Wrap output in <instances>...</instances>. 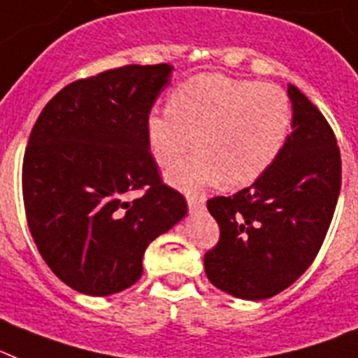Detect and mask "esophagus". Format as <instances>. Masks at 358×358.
<instances>
[{
  "mask_svg": "<svg viewBox=\"0 0 358 358\" xmlns=\"http://www.w3.org/2000/svg\"><path fill=\"white\" fill-rule=\"evenodd\" d=\"M187 206H189V211H202L203 206H206V198L196 196V194H189Z\"/></svg>",
  "mask_w": 358,
  "mask_h": 358,
  "instance_id": "esophagus-1",
  "label": "esophagus"
}]
</instances>
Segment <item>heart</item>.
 Masks as SVG:
<instances>
[{
	"label": "heart",
	"instance_id": "obj_1",
	"mask_svg": "<svg viewBox=\"0 0 358 358\" xmlns=\"http://www.w3.org/2000/svg\"><path fill=\"white\" fill-rule=\"evenodd\" d=\"M291 120L289 96L275 83L198 74L173 92L169 109L149 114L145 133L164 167L196 138L198 151L167 173L171 184L194 193L222 180L229 187L257 182L286 145Z\"/></svg>",
	"mask_w": 358,
	"mask_h": 358
}]
</instances>
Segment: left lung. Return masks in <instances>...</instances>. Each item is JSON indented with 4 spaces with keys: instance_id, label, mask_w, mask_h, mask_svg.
<instances>
[{
    "instance_id": "obj_1",
    "label": "left lung",
    "mask_w": 358,
    "mask_h": 358,
    "mask_svg": "<svg viewBox=\"0 0 358 358\" xmlns=\"http://www.w3.org/2000/svg\"><path fill=\"white\" fill-rule=\"evenodd\" d=\"M293 123L266 173L233 196L207 200L220 227L203 257L213 286L244 300L271 299L311 266L341 193V151L322 113L287 85Z\"/></svg>"
}]
</instances>
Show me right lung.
Wrapping results in <instances>:
<instances>
[{
	"instance_id": "obj_1",
	"label": "right lung",
	"mask_w": 358,
	"mask_h": 358,
	"mask_svg": "<svg viewBox=\"0 0 358 358\" xmlns=\"http://www.w3.org/2000/svg\"><path fill=\"white\" fill-rule=\"evenodd\" d=\"M173 65H125L63 87L23 156V202L38 251L78 293L107 296L143 273V253L187 215L162 182L145 122ZM145 188L133 203L127 193Z\"/></svg>"
}]
</instances>
